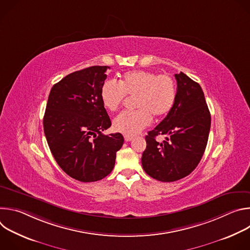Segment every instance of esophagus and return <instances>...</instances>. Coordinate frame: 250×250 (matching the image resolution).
I'll use <instances>...</instances> for the list:
<instances>
[{"label": "esophagus", "mask_w": 250, "mask_h": 250, "mask_svg": "<svg viewBox=\"0 0 250 250\" xmlns=\"http://www.w3.org/2000/svg\"><path fill=\"white\" fill-rule=\"evenodd\" d=\"M133 139V136H129V135H125V141H131Z\"/></svg>", "instance_id": "1"}]
</instances>
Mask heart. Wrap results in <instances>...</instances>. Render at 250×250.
<instances>
[{
    "label": "heart",
    "mask_w": 250,
    "mask_h": 250,
    "mask_svg": "<svg viewBox=\"0 0 250 250\" xmlns=\"http://www.w3.org/2000/svg\"><path fill=\"white\" fill-rule=\"evenodd\" d=\"M125 96L135 97L133 105L137 110L119 114L113 121V127L118 132L132 136L147 127L152 117L161 119L171 111L176 100V86L169 75L132 70L122 76L120 83L106 80L101 87L102 104L111 112L119 108Z\"/></svg>",
    "instance_id": "1"
}]
</instances>
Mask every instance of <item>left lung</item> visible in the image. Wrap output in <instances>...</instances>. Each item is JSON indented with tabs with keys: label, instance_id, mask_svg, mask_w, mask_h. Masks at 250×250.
Returning <instances> with one entry per match:
<instances>
[{
	"label": "left lung",
	"instance_id": "8db88e82",
	"mask_svg": "<svg viewBox=\"0 0 250 250\" xmlns=\"http://www.w3.org/2000/svg\"><path fill=\"white\" fill-rule=\"evenodd\" d=\"M176 100L165 119L146 136L141 163L150 177L174 182L188 176L205 152L210 128V114L201 86L183 72L175 74ZM166 135L162 143L158 135Z\"/></svg>",
	"mask_w": 250,
	"mask_h": 250
}]
</instances>
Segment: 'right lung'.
<instances>
[{
    "label": "right lung",
    "instance_id": "right-lung-1",
    "mask_svg": "<svg viewBox=\"0 0 250 250\" xmlns=\"http://www.w3.org/2000/svg\"><path fill=\"white\" fill-rule=\"evenodd\" d=\"M108 66H91L71 73L53 85L43 117L44 134L60 168L81 182L108 176L124 136L102 133L111 120L100 92Z\"/></svg>",
    "mask_w": 250,
    "mask_h": 250
}]
</instances>
